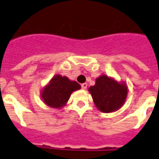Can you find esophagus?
Segmentation results:
<instances>
[{
	"instance_id": "esophagus-1",
	"label": "esophagus",
	"mask_w": 159,
	"mask_h": 159,
	"mask_svg": "<svg viewBox=\"0 0 159 159\" xmlns=\"http://www.w3.org/2000/svg\"><path fill=\"white\" fill-rule=\"evenodd\" d=\"M87 87H88V84H87L86 83H83V84H82V89H86Z\"/></svg>"
}]
</instances>
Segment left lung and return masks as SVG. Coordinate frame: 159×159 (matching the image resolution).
<instances>
[{
	"label": "left lung",
	"mask_w": 159,
	"mask_h": 159,
	"mask_svg": "<svg viewBox=\"0 0 159 159\" xmlns=\"http://www.w3.org/2000/svg\"><path fill=\"white\" fill-rule=\"evenodd\" d=\"M128 91L126 83L105 74L97 77L95 84L89 89L96 108L105 113L119 110L125 103Z\"/></svg>",
	"instance_id": "8db88e82"
}]
</instances>
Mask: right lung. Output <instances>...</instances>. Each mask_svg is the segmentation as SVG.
<instances>
[{"label": "right lung", "mask_w": 159, "mask_h": 159, "mask_svg": "<svg viewBox=\"0 0 159 159\" xmlns=\"http://www.w3.org/2000/svg\"><path fill=\"white\" fill-rule=\"evenodd\" d=\"M80 89L81 85L76 81H71L67 76L58 74L42 88L40 96L49 107L61 109L67 104L70 94Z\"/></svg>", "instance_id": "right-lung-1"}]
</instances>
